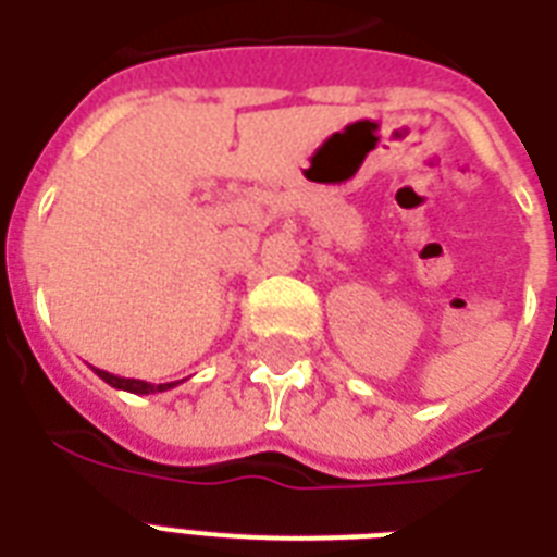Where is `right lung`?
Returning <instances> with one entry per match:
<instances>
[{"instance_id": "1", "label": "right lung", "mask_w": 557, "mask_h": 557, "mask_svg": "<svg viewBox=\"0 0 557 557\" xmlns=\"http://www.w3.org/2000/svg\"><path fill=\"white\" fill-rule=\"evenodd\" d=\"M91 370L98 372L100 379L107 381L109 387L126 389V393H135V396H150V393H164V389H173L178 384V381H168V384H150V381H141V379H121V375H112V372L98 370V367H91Z\"/></svg>"}]
</instances>
